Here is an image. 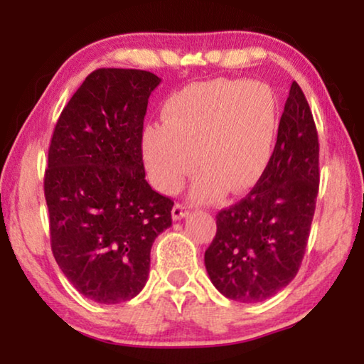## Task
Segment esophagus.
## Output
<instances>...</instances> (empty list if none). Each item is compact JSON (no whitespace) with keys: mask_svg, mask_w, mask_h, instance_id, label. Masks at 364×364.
Wrapping results in <instances>:
<instances>
[{"mask_svg":"<svg viewBox=\"0 0 364 364\" xmlns=\"http://www.w3.org/2000/svg\"><path fill=\"white\" fill-rule=\"evenodd\" d=\"M188 215H189V210L183 204H175V207L171 208V218H173V221L186 218Z\"/></svg>","mask_w":364,"mask_h":364,"instance_id":"34e87169","label":"esophagus"}]
</instances>
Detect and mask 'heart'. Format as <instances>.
Wrapping results in <instances>:
<instances>
[{
    "instance_id": "obj_1",
    "label": "heart",
    "mask_w": 364,
    "mask_h": 364,
    "mask_svg": "<svg viewBox=\"0 0 364 364\" xmlns=\"http://www.w3.org/2000/svg\"><path fill=\"white\" fill-rule=\"evenodd\" d=\"M278 130L279 104L268 86L217 78L171 95L162 123L144 128L141 152L160 193H176L196 167L191 197L213 202L223 193H249L260 183Z\"/></svg>"
}]
</instances>
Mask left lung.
I'll return each instance as SVG.
<instances>
[{
    "instance_id": "8db88e82",
    "label": "left lung",
    "mask_w": 364,
    "mask_h": 364,
    "mask_svg": "<svg viewBox=\"0 0 364 364\" xmlns=\"http://www.w3.org/2000/svg\"><path fill=\"white\" fill-rule=\"evenodd\" d=\"M319 186L318 133L304 91L292 83L281 115L273 159L241 202L217 215L205 250L212 284L225 297L255 304L297 274Z\"/></svg>"
}]
</instances>
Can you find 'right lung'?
Segmentation results:
<instances>
[{
	"instance_id": "right-lung-1",
	"label": "right lung",
	"mask_w": 364,
	"mask_h": 364,
	"mask_svg": "<svg viewBox=\"0 0 364 364\" xmlns=\"http://www.w3.org/2000/svg\"><path fill=\"white\" fill-rule=\"evenodd\" d=\"M157 75L97 69L64 107L48 152L51 249L65 278L104 305L132 300L149 276L151 247L171 226L173 200L146 181L141 136Z\"/></svg>"
}]
</instances>
